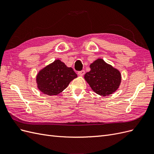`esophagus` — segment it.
Masks as SVG:
<instances>
[{"label":"esophagus","mask_w":154,"mask_h":154,"mask_svg":"<svg viewBox=\"0 0 154 154\" xmlns=\"http://www.w3.org/2000/svg\"><path fill=\"white\" fill-rule=\"evenodd\" d=\"M84 74H85L84 70H82V71H78V75L80 76H82L84 75Z\"/></svg>","instance_id":"obj_1"}]
</instances>
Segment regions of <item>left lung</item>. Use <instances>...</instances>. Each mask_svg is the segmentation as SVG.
I'll use <instances>...</instances> for the list:
<instances>
[{"instance_id":"8db88e82","label":"left lung","mask_w":154,"mask_h":154,"mask_svg":"<svg viewBox=\"0 0 154 154\" xmlns=\"http://www.w3.org/2000/svg\"><path fill=\"white\" fill-rule=\"evenodd\" d=\"M91 71L84 78L93 91L100 96L112 94L119 87L122 75L118 69L98 58L90 65Z\"/></svg>"}]
</instances>
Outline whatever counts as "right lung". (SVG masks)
Wrapping results in <instances>:
<instances>
[{"label":"right lung","mask_w":154,"mask_h":154,"mask_svg":"<svg viewBox=\"0 0 154 154\" xmlns=\"http://www.w3.org/2000/svg\"><path fill=\"white\" fill-rule=\"evenodd\" d=\"M76 78L77 74L72 68L67 67L60 60H56L38 72L37 87L44 94L58 95Z\"/></svg>","instance_id":"1"}]
</instances>
